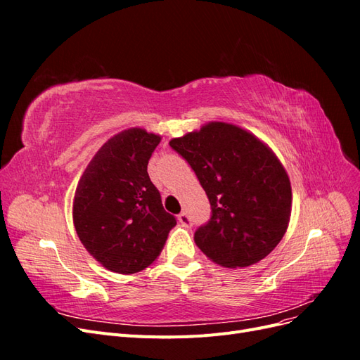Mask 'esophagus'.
<instances>
[{
  "mask_svg": "<svg viewBox=\"0 0 360 360\" xmlns=\"http://www.w3.org/2000/svg\"><path fill=\"white\" fill-rule=\"evenodd\" d=\"M179 222H180L184 228H191V226H192V221H191V217H189V214H188L186 212H181V213L179 214Z\"/></svg>",
  "mask_w": 360,
  "mask_h": 360,
  "instance_id": "34e87169",
  "label": "esophagus"
}]
</instances>
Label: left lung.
I'll return each instance as SVG.
<instances>
[{
  "mask_svg": "<svg viewBox=\"0 0 360 360\" xmlns=\"http://www.w3.org/2000/svg\"><path fill=\"white\" fill-rule=\"evenodd\" d=\"M197 174L212 214L195 231L202 252L224 267H248L266 258L284 237L291 184L266 144L234 124L214 122L169 141Z\"/></svg>",
  "mask_w": 360,
  "mask_h": 360,
  "instance_id": "1",
  "label": "left lung"
}]
</instances>
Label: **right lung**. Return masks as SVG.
Masks as SVG:
<instances>
[{
  "mask_svg": "<svg viewBox=\"0 0 360 360\" xmlns=\"http://www.w3.org/2000/svg\"><path fill=\"white\" fill-rule=\"evenodd\" d=\"M159 143V135L144 129L123 130L97 151L76 188L73 224L79 240L115 274L148 267L177 224L147 172Z\"/></svg>",
  "mask_w": 360,
  "mask_h": 360,
  "instance_id": "right-lung-1",
  "label": "right lung"
}]
</instances>
